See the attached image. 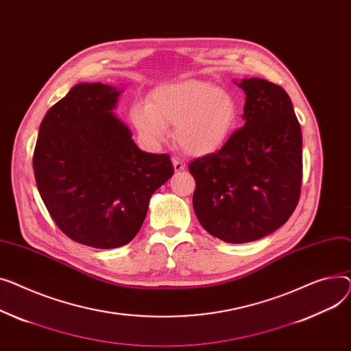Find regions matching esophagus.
<instances>
[{"label":"esophagus","mask_w":351,"mask_h":351,"mask_svg":"<svg viewBox=\"0 0 351 351\" xmlns=\"http://www.w3.org/2000/svg\"><path fill=\"white\" fill-rule=\"evenodd\" d=\"M173 167H174V171L176 173H182L189 169L187 164H185L184 161H181L180 158H173Z\"/></svg>","instance_id":"34e87169"}]
</instances>
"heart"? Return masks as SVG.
Masks as SVG:
<instances>
[{
	"instance_id": "heart-1",
	"label": "heart",
	"mask_w": 351,
	"mask_h": 351,
	"mask_svg": "<svg viewBox=\"0 0 351 351\" xmlns=\"http://www.w3.org/2000/svg\"><path fill=\"white\" fill-rule=\"evenodd\" d=\"M239 116L237 99L211 82L184 79L157 86L149 103H134L130 120L141 140L157 146L176 126L178 147L194 157L219 152L230 140Z\"/></svg>"
}]
</instances>
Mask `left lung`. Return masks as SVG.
Masks as SVG:
<instances>
[{
	"label": "left lung",
	"instance_id": "obj_1",
	"mask_svg": "<svg viewBox=\"0 0 351 351\" xmlns=\"http://www.w3.org/2000/svg\"><path fill=\"white\" fill-rule=\"evenodd\" d=\"M245 92L243 128L215 154L190 162L194 213L202 228L228 243L272 234L295 211L302 185V130L292 100L261 77Z\"/></svg>",
	"mask_w": 351,
	"mask_h": 351
}]
</instances>
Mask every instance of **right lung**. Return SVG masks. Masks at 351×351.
Here are the masks:
<instances>
[{"label": "right lung", "mask_w": 351, "mask_h": 351, "mask_svg": "<svg viewBox=\"0 0 351 351\" xmlns=\"http://www.w3.org/2000/svg\"><path fill=\"white\" fill-rule=\"evenodd\" d=\"M123 89L77 84L47 112L34 152L36 187L59 230L97 250L129 243L174 173L167 154L140 150L113 109Z\"/></svg>", "instance_id": "1"}]
</instances>
